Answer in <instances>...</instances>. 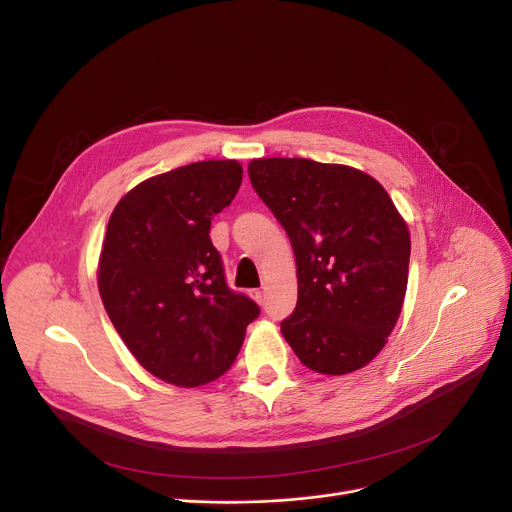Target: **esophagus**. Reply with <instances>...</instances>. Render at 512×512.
Returning a JSON list of instances; mask_svg holds the SVG:
<instances>
[{
    "label": "esophagus",
    "mask_w": 512,
    "mask_h": 512,
    "mask_svg": "<svg viewBox=\"0 0 512 512\" xmlns=\"http://www.w3.org/2000/svg\"><path fill=\"white\" fill-rule=\"evenodd\" d=\"M253 298H255L259 304H263V292H261V290H253Z\"/></svg>",
    "instance_id": "obj_1"
}]
</instances>
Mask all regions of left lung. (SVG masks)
<instances>
[{"mask_svg":"<svg viewBox=\"0 0 512 512\" xmlns=\"http://www.w3.org/2000/svg\"><path fill=\"white\" fill-rule=\"evenodd\" d=\"M249 179L294 249L284 339L321 374L366 366L399 319L410 269V230L389 193L358 168L309 158L251 160Z\"/></svg>","mask_w":512,"mask_h":512,"instance_id":"8db88e82","label":"left lung"}]
</instances>
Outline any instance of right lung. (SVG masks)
<instances>
[{"label": "right lung", "mask_w": 512, "mask_h": 512, "mask_svg": "<svg viewBox=\"0 0 512 512\" xmlns=\"http://www.w3.org/2000/svg\"><path fill=\"white\" fill-rule=\"evenodd\" d=\"M243 166L201 160L146 179L115 206L98 292L117 333L150 374L177 387L232 366L259 306L226 286L212 218L238 193Z\"/></svg>", "instance_id": "right-lung-1"}]
</instances>
